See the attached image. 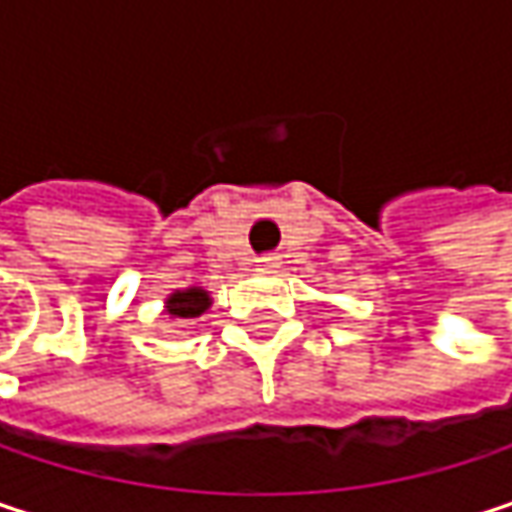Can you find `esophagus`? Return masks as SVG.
<instances>
[{
	"label": "esophagus",
	"mask_w": 512,
	"mask_h": 512,
	"mask_svg": "<svg viewBox=\"0 0 512 512\" xmlns=\"http://www.w3.org/2000/svg\"><path fill=\"white\" fill-rule=\"evenodd\" d=\"M257 272H272V269H278V257L275 255H263L257 257Z\"/></svg>",
	"instance_id": "34e87169"
}]
</instances>
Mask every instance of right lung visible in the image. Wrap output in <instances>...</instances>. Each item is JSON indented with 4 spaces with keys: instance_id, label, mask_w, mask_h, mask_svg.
Instances as JSON below:
<instances>
[{
    "instance_id": "right-lung-1",
    "label": "right lung",
    "mask_w": 512,
    "mask_h": 512,
    "mask_svg": "<svg viewBox=\"0 0 512 512\" xmlns=\"http://www.w3.org/2000/svg\"><path fill=\"white\" fill-rule=\"evenodd\" d=\"M210 305V296L201 290V287H189V290H177L168 296L165 308L171 317H180V320H189V317H201Z\"/></svg>"
}]
</instances>
